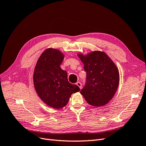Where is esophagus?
<instances>
[{
    "label": "esophagus",
    "instance_id": "obj_1",
    "mask_svg": "<svg viewBox=\"0 0 146 146\" xmlns=\"http://www.w3.org/2000/svg\"><path fill=\"white\" fill-rule=\"evenodd\" d=\"M76 85H77L79 88H80V90L82 89V83H81L80 82H77V83H76Z\"/></svg>",
    "mask_w": 146,
    "mask_h": 146
}]
</instances>
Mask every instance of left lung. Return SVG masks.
Masks as SVG:
<instances>
[{
	"mask_svg": "<svg viewBox=\"0 0 146 146\" xmlns=\"http://www.w3.org/2000/svg\"><path fill=\"white\" fill-rule=\"evenodd\" d=\"M86 72V85L80 93L90 105L101 107L108 104L115 94L119 83L117 66L105 52H91L77 55Z\"/></svg>",
	"mask_w": 146,
	"mask_h": 146,
	"instance_id": "8db88e82",
	"label": "left lung"
}]
</instances>
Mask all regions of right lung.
Segmentation results:
<instances>
[{
    "instance_id": "add662e5",
    "label": "right lung",
    "mask_w": 146,
    "mask_h": 146,
    "mask_svg": "<svg viewBox=\"0 0 146 146\" xmlns=\"http://www.w3.org/2000/svg\"><path fill=\"white\" fill-rule=\"evenodd\" d=\"M64 55L58 49L48 48L36 63L33 84L38 96L48 106L60 109L67 105L70 96L80 91L68 82L67 72L60 68Z\"/></svg>"
}]
</instances>
